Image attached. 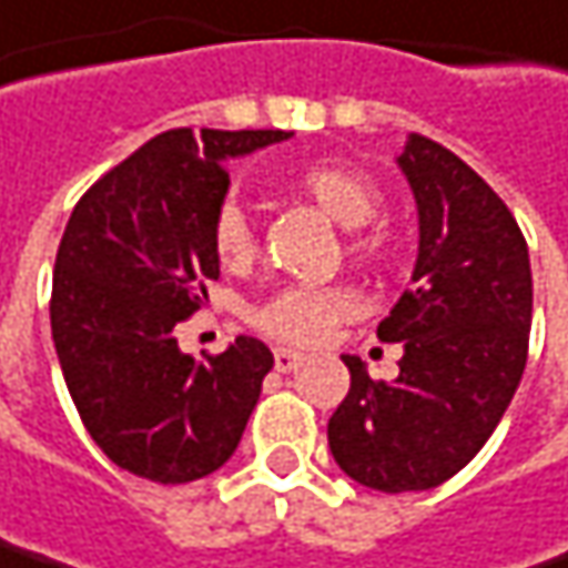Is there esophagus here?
<instances>
[{
  "label": "esophagus",
  "mask_w": 568,
  "mask_h": 568,
  "mask_svg": "<svg viewBox=\"0 0 568 568\" xmlns=\"http://www.w3.org/2000/svg\"><path fill=\"white\" fill-rule=\"evenodd\" d=\"M273 361H276V371L280 374H292V371H298L302 367V354L298 351H288V347H276V354H273Z\"/></svg>",
  "instance_id": "1"
}]
</instances>
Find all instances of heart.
Returning a JSON list of instances; mask_svg holds the SVG:
<instances>
[{"label": "heart", "mask_w": 568, "mask_h": 568, "mask_svg": "<svg viewBox=\"0 0 568 568\" xmlns=\"http://www.w3.org/2000/svg\"><path fill=\"white\" fill-rule=\"evenodd\" d=\"M292 184L341 227H354L347 236V246L357 260L374 263L387 253V231L367 224L374 221L384 201L381 184L367 172L354 165H341V162H308L292 175ZM211 243H214V253L233 266L250 263L256 253V231L246 211L233 197L221 201L214 214ZM357 308H361V298L347 285H292V288L276 292L270 302H263L253 312V322L260 332H266L276 341L312 347V344H322L335 332L337 322L351 318Z\"/></svg>", "instance_id": "1"}]
</instances>
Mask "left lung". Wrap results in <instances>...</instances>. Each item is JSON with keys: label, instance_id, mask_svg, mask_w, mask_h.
<instances>
[{"label": "left lung", "instance_id": "1", "mask_svg": "<svg viewBox=\"0 0 568 568\" xmlns=\"http://www.w3.org/2000/svg\"><path fill=\"white\" fill-rule=\"evenodd\" d=\"M399 169L419 207L413 288L377 325L403 341L399 377L344 357L351 389L328 419L344 475L374 490H429L458 475L497 429L527 367L534 280L527 240L488 181L413 132Z\"/></svg>", "mask_w": 568, "mask_h": 568}]
</instances>
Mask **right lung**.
Listing matches in <instances>:
<instances>
[{"label": "right lung", "instance_id": "obj_1", "mask_svg": "<svg viewBox=\"0 0 568 568\" xmlns=\"http://www.w3.org/2000/svg\"><path fill=\"white\" fill-rule=\"evenodd\" d=\"M288 135L159 132L87 187L61 236L51 335L64 384L103 455L145 481L217 471L273 371V351L246 335L221 354H181L175 325L221 276L211 224L231 184L224 162Z\"/></svg>", "mask_w": 568, "mask_h": 568}]
</instances>
